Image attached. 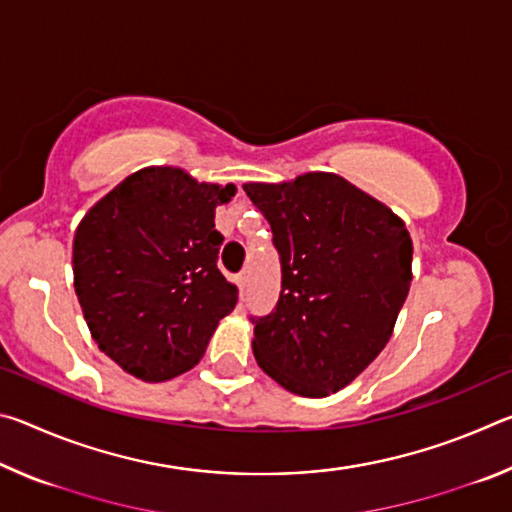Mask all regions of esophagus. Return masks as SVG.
I'll list each match as a JSON object with an SVG mask.
<instances>
[{
  "mask_svg": "<svg viewBox=\"0 0 512 512\" xmlns=\"http://www.w3.org/2000/svg\"><path fill=\"white\" fill-rule=\"evenodd\" d=\"M237 287H239V298L244 300L246 287H248V271H241V273L237 275Z\"/></svg>",
  "mask_w": 512,
  "mask_h": 512,
  "instance_id": "esophagus-1",
  "label": "esophagus"
}]
</instances>
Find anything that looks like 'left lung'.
<instances>
[{"label": "left lung", "instance_id": "obj_1", "mask_svg": "<svg viewBox=\"0 0 512 512\" xmlns=\"http://www.w3.org/2000/svg\"><path fill=\"white\" fill-rule=\"evenodd\" d=\"M244 192L271 225L282 268L273 311L250 316L259 368L302 397L336 393L391 339L411 287L409 232L334 173Z\"/></svg>", "mask_w": 512, "mask_h": 512}]
</instances>
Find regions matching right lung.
Listing matches in <instances>:
<instances>
[{
  "instance_id": "add662e5",
  "label": "right lung",
  "mask_w": 512,
  "mask_h": 512,
  "mask_svg": "<svg viewBox=\"0 0 512 512\" xmlns=\"http://www.w3.org/2000/svg\"><path fill=\"white\" fill-rule=\"evenodd\" d=\"M235 185L196 183L183 169L128 176L85 214L74 237V289L94 341L144 381L194 368L237 289L219 271L216 205Z\"/></svg>"
}]
</instances>
